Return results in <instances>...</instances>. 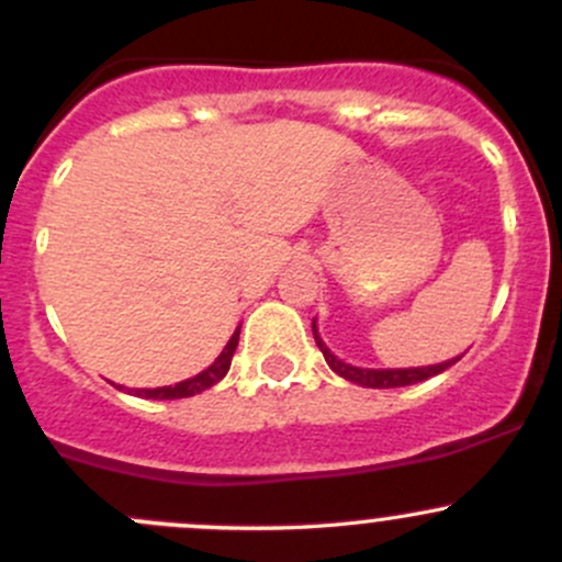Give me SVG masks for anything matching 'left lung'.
I'll list each match as a JSON object with an SVG mask.
<instances>
[{
    "label": "left lung",
    "mask_w": 562,
    "mask_h": 562,
    "mask_svg": "<svg viewBox=\"0 0 562 562\" xmlns=\"http://www.w3.org/2000/svg\"><path fill=\"white\" fill-rule=\"evenodd\" d=\"M313 334H315V342L317 348H321L323 359H326V364L331 367L337 375H342L345 381L350 383H359V386H367V389H400V386H413V383H422L427 381V378L438 375V372L449 370L451 364H457V359L451 361H443V364H432V367H411V370H361V367H350L345 364V361H339L337 356L331 353V350L323 345V339L317 337V328H315V321H313Z\"/></svg>",
    "instance_id": "obj_1"
}]
</instances>
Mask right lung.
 <instances>
[{"label":"right lung","mask_w":562,"mask_h":562,"mask_svg":"<svg viewBox=\"0 0 562 562\" xmlns=\"http://www.w3.org/2000/svg\"><path fill=\"white\" fill-rule=\"evenodd\" d=\"M236 345H239V328L234 331V337L228 339V345L223 348V353L217 356V361H214L209 370H203L201 375L190 378V381H181L176 383V386H162V389H135L133 394L135 396H146V400H184V396H195L201 394V391L212 389L214 383L223 381L225 375H228L231 370V359H234V350Z\"/></svg>","instance_id":"1"}]
</instances>
